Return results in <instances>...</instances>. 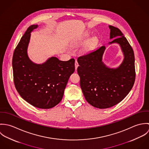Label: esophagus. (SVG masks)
<instances>
[{
  "label": "esophagus",
  "instance_id": "obj_1",
  "mask_svg": "<svg viewBox=\"0 0 149 149\" xmlns=\"http://www.w3.org/2000/svg\"><path fill=\"white\" fill-rule=\"evenodd\" d=\"M74 65H75V69H76V70H77V68H78V66H79V64H78V63H77V61H75Z\"/></svg>",
  "mask_w": 149,
  "mask_h": 149
}]
</instances>
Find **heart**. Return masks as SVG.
<instances>
[{
	"label": "heart",
	"mask_w": 149,
	"mask_h": 149,
	"mask_svg": "<svg viewBox=\"0 0 149 149\" xmlns=\"http://www.w3.org/2000/svg\"><path fill=\"white\" fill-rule=\"evenodd\" d=\"M89 36V33H85L84 34H83L81 37H80V38L79 39V40H78V41H77V43H81L83 42V41L86 38H87L88 36ZM95 39L93 38H92L91 40V43H93L95 42Z\"/></svg>",
	"instance_id": "b5f03b06"
}]
</instances>
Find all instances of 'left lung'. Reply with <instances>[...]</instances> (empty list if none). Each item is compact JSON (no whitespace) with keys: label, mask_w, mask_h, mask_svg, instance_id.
Masks as SVG:
<instances>
[{"label":"left lung","mask_w":149,"mask_h":149,"mask_svg":"<svg viewBox=\"0 0 149 149\" xmlns=\"http://www.w3.org/2000/svg\"><path fill=\"white\" fill-rule=\"evenodd\" d=\"M108 44L119 45L124 56L121 64L111 68L102 61L105 46H102L77 59V73L86 100L92 106L108 108L120 103L132 89L135 79V57L132 47L117 27L109 26Z\"/></svg>","instance_id":"obj_1"}]
</instances>
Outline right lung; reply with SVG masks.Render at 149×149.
<instances>
[{
    "instance_id": "1",
    "label": "right lung",
    "mask_w": 149,
    "mask_h": 149,
    "mask_svg": "<svg viewBox=\"0 0 149 149\" xmlns=\"http://www.w3.org/2000/svg\"><path fill=\"white\" fill-rule=\"evenodd\" d=\"M38 26H30L16 47L13 57L14 82L22 97L33 106L49 109L62 100L70 75L74 72V59L63 61L56 57L44 63H33L27 54L31 33Z\"/></svg>"
}]
</instances>
